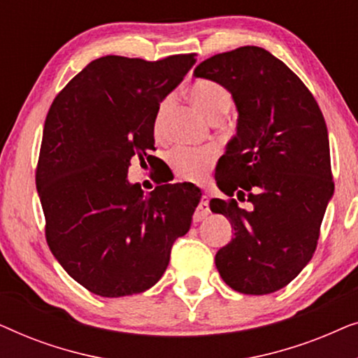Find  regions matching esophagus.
<instances>
[{
    "mask_svg": "<svg viewBox=\"0 0 358 358\" xmlns=\"http://www.w3.org/2000/svg\"><path fill=\"white\" fill-rule=\"evenodd\" d=\"M210 213V205H208V197H203L200 199V203L197 205V208H195V213H194V222H202L203 218H207V215Z\"/></svg>",
    "mask_w": 358,
    "mask_h": 358,
    "instance_id": "esophagus-1",
    "label": "esophagus"
}]
</instances>
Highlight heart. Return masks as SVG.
Here are the masks:
<instances>
[{
	"label": "heart",
	"mask_w": 358,
	"mask_h": 358,
	"mask_svg": "<svg viewBox=\"0 0 358 358\" xmlns=\"http://www.w3.org/2000/svg\"><path fill=\"white\" fill-rule=\"evenodd\" d=\"M189 97L210 120L224 117L231 109V94L224 86L212 80H197L189 87ZM174 99L171 96L159 102L153 119V134L156 138L164 135L166 117ZM218 151L213 146H176L168 156V163L174 174L185 180H202L217 161Z\"/></svg>",
	"instance_id": "b5f03b06"
}]
</instances>
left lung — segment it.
I'll use <instances>...</instances> for the list:
<instances>
[{"mask_svg":"<svg viewBox=\"0 0 358 358\" xmlns=\"http://www.w3.org/2000/svg\"><path fill=\"white\" fill-rule=\"evenodd\" d=\"M195 78L217 81L238 109L236 135L215 179L228 197L210 208L229 220L233 239L215 256L227 285L267 295L288 285L311 261L334 192L327 127L310 90L282 60L246 45L207 58Z\"/></svg>","mask_w":358,"mask_h":358,"instance_id":"1","label":"left lung"}]
</instances>
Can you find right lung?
Here are the masks:
<instances>
[{
	"instance_id": "right-lung-1",
	"label": "right lung",
	"mask_w": 358,
	"mask_h": 358,
	"mask_svg": "<svg viewBox=\"0 0 358 358\" xmlns=\"http://www.w3.org/2000/svg\"><path fill=\"white\" fill-rule=\"evenodd\" d=\"M195 53L146 62L101 57L53 99L36 171L45 238L68 275L106 298L148 290L189 231L200 190L127 179L155 150L159 102L192 68Z\"/></svg>"
}]
</instances>
